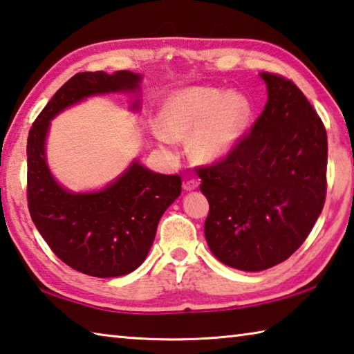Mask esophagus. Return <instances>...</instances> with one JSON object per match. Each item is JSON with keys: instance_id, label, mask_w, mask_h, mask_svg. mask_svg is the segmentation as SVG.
I'll return each mask as SVG.
<instances>
[{"instance_id": "esophagus-1", "label": "esophagus", "mask_w": 354, "mask_h": 354, "mask_svg": "<svg viewBox=\"0 0 354 354\" xmlns=\"http://www.w3.org/2000/svg\"><path fill=\"white\" fill-rule=\"evenodd\" d=\"M198 185H200V183H198V179H194V178H192V179H187V181H185L184 184H183V187H184V190H195L196 187H198Z\"/></svg>"}]
</instances>
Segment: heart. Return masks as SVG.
Returning <instances> with one entry per match:
<instances>
[{
  "mask_svg": "<svg viewBox=\"0 0 354 354\" xmlns=\"http://www.w3.org/2000/svg\"><path fill=\"white\" fill-rule=\"evenodd\" d=\"M250 118L251 104L243 95L214 87H189L165 101L160 127L169 139L194 133L192 153L196 159L212 162L234 148Z\"/></svg>",
  "mask_w": 354,
  "mask_h": 354,
  "instance_id": "1",
  "label": "heart"
}]
</instances>
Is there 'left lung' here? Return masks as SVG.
<instances>
[{"mask_svg":"<svg viewBox=\"0 0 354 354\" xmlns=\"http://www.w3.org/2000/svg\"><path fill=\"white\" fill-rule=\"evenodd\" d=\"M261 76L268 92L261 115L223 159L198 167L209 201V248L245 272L289 259L326 198L325 124L290 80L268 71Z\"/></svg>","mask_w":354,"mask_h":354,"instance_id":"1","label":"left lung"}]
</instances>
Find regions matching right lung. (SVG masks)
<instances>
[{
	"instance_id": "1",
	"label": "right lung",
	"mask_w": 354,
	"mask_h": 354,
	"mask_svg": "<svg viewBox=\"0 0 354 354\" xmlns=\"http://www.w3.org/2000/svg\"><path fill=\"white\" fill-rule=\"evenodd\" d=\"M142 80L120 70L76 73L55 93L28 136V207L48 247L75 270L98 278L128 274L145 261L165 209L181 195V176L160 175L134 162L95 194H70L48 170L50 120L95 93L136 91Z\"/></svg>"
}]
</instances>
